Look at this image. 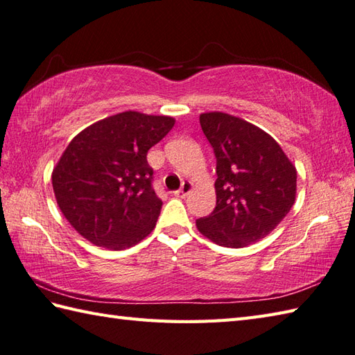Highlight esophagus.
<instances>
[{
  "mask_svg": "<svg viewBox=\"0 0 355 355\" xmlns=\"http://www.w3.org/2000/svg\"><path fill=\"white\" fill-rule=\"evenodd\" d=\"M191 191H192V183L191 182H184L183 186H182V189L175 191V192H173V195H175V197H178V198H186L187 195H189Z\"/></svg>",
  "mask_w": 355,
  "mask_h": 355,
  "instance_id": "obj_1",
  "label": "esophagus"
}]
</instances>
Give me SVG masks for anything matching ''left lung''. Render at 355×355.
Returning <instances> with one entry per match:
<instances>
[{
  "instance_id": "left-lung-1",
  "label": "left lung",
  "mask_w": 355,
  "mask_h": 355,
  "mask_svg": "<svg viewBox=\"0 0 355 355\" xmlns=\"http://www.w3.org/2000/svg\"><path fill=\"white\" fill-rule=\"evenodd\" d=\"M216 158V206L197 220L215 244L241 248L266 238L296 200V168L261 128L225 112L200 116Z\"/></svg>"
}]
</instances>
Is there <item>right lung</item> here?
Returning a JSON list of instances; mask_svg holds the SVG:
<instances>
[{
	"label": "right lung",
	"mask_w": 355,
	"mask_h": 355,
	"mask_svg": "<svg viewBox=\"0 0 355 355\" xmlns=\"http://www.w3.org/2000/svg\"><path fill=\"white\" fill-rule=\"evenodd\" d=\"M175 120L137 111L119 112L85 128L51 173L58 206L79 235L123 250L154 230L163 202L153 187L148 150Z\"/></svg>",
	"instance_id": "obj_1"
}]
</instances>
